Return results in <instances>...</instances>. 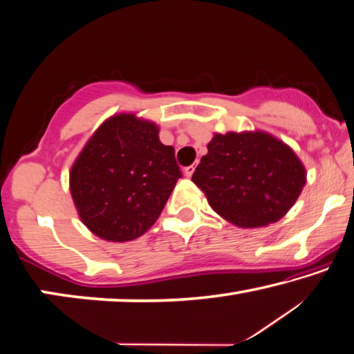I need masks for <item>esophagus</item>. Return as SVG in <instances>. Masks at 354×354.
Instances as JSON below:
<instances>
[{"label": "esophagus", "mask_w": 354, "mask_h": 354, "mask_svg": "<svg viewBox=\"0 0 354 354\" xmlns=\"http://www.w3.org/2000/svg\"><path fill=\"white\" fill-rule=\"evenodd\" d=\"M194 171H195V167L194 165H189V167L184 168V175H186L187 178H191Z\"/></svg>", "instance_id": "esophagus-1"}]
</instances>
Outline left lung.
Wrapping results in <instances>:
<instances>
[{
  "instance_id": "8db88e82",
  "label": "left lung",
  "mask_w": 354,
  "mask_h": 354,
  "mask_svg": "<svg viewBox=\"0 0 354 354\" xmlns=\"http://www.w3.org/2000/svg\"><path fill=\"white\" fill-rule=\"evenodd\" d=\"M192 181L209 207L239 227L277 223L291 209L307 181L294 151L266 131L216 133Z\"/></svg>"
}]
</instances>
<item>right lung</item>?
<instances>
[{
    "instance_id": "obj_1",
    "label": "right lung",
    "mask_w": 354,
    "mask_h": 354,
    "mask_svg": "<svg viewBox=\"0 0 354 354\" xmlns=\"http://www.w3.org/2000/svg\"><path fill=\"white\" fill-rule=\"evenodd\" d=\"M181 178L175 149L159 127L115 114L98 127L70 171V191L84 225L100 239H138L159 218Z\"/></svg>"
}]
</instances>
